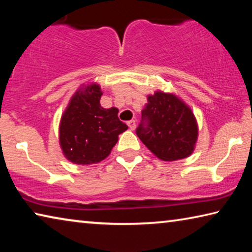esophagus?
Instances as JSON below:
<instances>
[{
    "instance_id": "1",
    "label": "esophagus",
    "mask_w": 252,
    "mask_h": 252,
    "mask_svg": "<svg viewBox=\"0 0 252 252\" xmlns=\"http://www.w3.org/2000/svg\"><path fill=\"white\" fill-rule=\"evenodd\" d=\"M126 125H127V126H129V129L130 130H132V131H133L134 129H135V121L134 120H131V121H127V123H126Z\"/></svg>"
}]
</instances>
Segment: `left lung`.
I'll use <instances>...</instances> for the list:
<instances>
[{
    "label": "left lung",
    "instance_id": "obj_1",
    "mask_svg": "<svg viewBox=\"0 0 252 252\" xmlns=\"http://www.w3.org/2000/svg\"><path fill=\"white\" fill-rule=\"evenodd\" d=\"M136 134L160 160L190 157L198 140V123L192 110L174 93L156 91L148 95Z\"/></svg>",
    "mask_w": 252,
    "mask_h": 252
}]
</instances>
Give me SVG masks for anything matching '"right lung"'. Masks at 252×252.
<instances>
[{
    "label": "right lung",
    "mask_w": 252,
    "mask_h": 252,
    "mask_svg": "<svg viewBox=\"0 0 252 252\" xmlns=\"http://www.w3.org/2000/svg\"><path fill=\"white\" fill-rule=\"evenodd\" d=\"M102 94L97 83L82 84L62 113L60 147L72 163L88 165L104 160L118 142L119 134L127 129L126 123L119 120L117 108H102Z\"/></svg>",
    "instance_id": "1"
}]
</instances>
